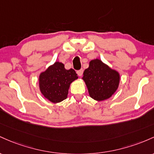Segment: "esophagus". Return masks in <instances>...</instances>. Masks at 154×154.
I'll return each mask as SVG.
<instances>
[{"mask_svg": "<svg viewBox=\"0 0 154 154\" xmlns=\"http://www.w3.org/2000/svg\"><path fill=\"white\" fill-rule=\"evenodd\" d=\"M83 72H84V70H83V69H81V70H77V74L78 75H79V76H82L83 75Z\"/></svg>", "mask_w": 154, "mask_h": 154, "instance_id": "34e87169", "label": "esophagus"}]
</instances>
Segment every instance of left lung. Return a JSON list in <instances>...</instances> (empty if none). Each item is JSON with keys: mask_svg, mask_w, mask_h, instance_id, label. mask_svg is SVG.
<instances>
[{"mask_svg": "<svg viewBox=\"0 0 154 154\" xmlns=\"http://www.w3.org/2000/svg\"><path fill=\"white\" fill-rule=\"evenodd\" d=\"M83 79L93 99L102 101L110 97L118 89L119 74L110 69L101 60H91L89 66L84 72Z\"/></svg>", "mask_w": 154, "mask_h": 154, "instance_id": "left-lung-1", "label": "left lung"}]
</instances>
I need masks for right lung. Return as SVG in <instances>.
<instances>
[{"label": "right lung", "mask_w": 154, "mask_h": 154, "mask_svg": "<svg viewBox=\"0 0 154 154\" xmlns=\"http://www.w3.org/2000/svg\"><path fill=\"white\" fill-rule=\"evenodd\" d=\"M77 79L73 69L66 70L63 63L56 62L40 75V90L51 103H60L66 99L70 83Z\"/></svg>", "instance_id": "1"}]
</instances>
